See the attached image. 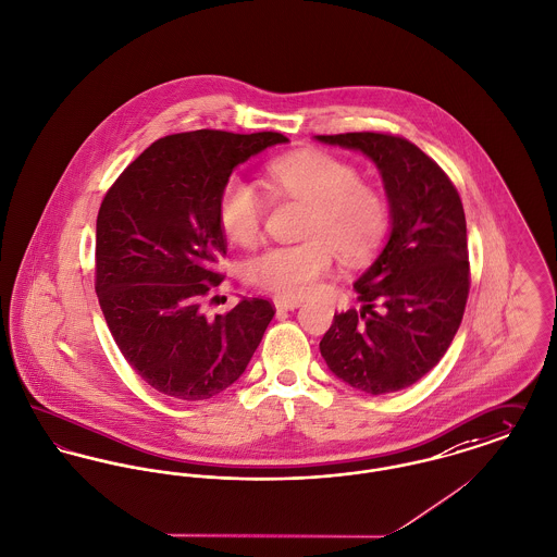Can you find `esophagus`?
Wrapping results in <instances>:
<instances>
[{
	"label": "esophagus",
	"instance_id": "1",
	"mask_svg": "<svg viewBox=\"0 0 557 557\" xmlns=\"http://www.w3.org/2000/svg\"><path fill=\"white\" fill-rule=\"evenodd\" d=\"M276 310H296L301 306V299H292V297H274Z\"/></svg>",
	"mask_w": 557,
	"mask_h": 557
}]
</instances>
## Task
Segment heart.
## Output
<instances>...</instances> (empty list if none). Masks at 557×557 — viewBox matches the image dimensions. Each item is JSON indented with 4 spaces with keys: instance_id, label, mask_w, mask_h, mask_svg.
I'll list each match as a JSON object with an SVG mask.
<instances>
[{
    "instance_id": "obj_1",
    "label": "heart",
    "mask_w": 557,
    "mask_h": 557,
    "mask_svg": "<svg viewBox=\"0 0 557 557\" xmlns=\"http://www.w3.org/2000/svg\"><path fill=\"white\" fill-rule=\"evenodd\" d=\"M268 189L276 198L308 205L301 245L272 247L253 258L247 276L263 292L281 297L310 296L332 270L334 251L342 260H366L386 230L382 198L363 186L359 173L332 153L306 149L283 156L268 166ZM265 205L260 191L243 177H230L218 202L223 234L243 247L261 234Z\"/></svg>"
}]
</instances>
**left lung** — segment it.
<instances>
[{"instance_id":"1","label":"left lung","mask_w":557,"mask_h":557,"mask_svg":"<svg viewBox=\"0 0 557 557\" xmlns=\"http://www.w3.org/2000/svg\"><path fill=\"white\" fill-rule=\"evenodd\" d=\"M314 139L368 156L391 209L388 238L352 285L363 306L335 314L319 344L321 357L357 391L397 393L440 363L460 327L469 296L465 209L444 171L401 137Z\"/></svg>"}]
</instances>
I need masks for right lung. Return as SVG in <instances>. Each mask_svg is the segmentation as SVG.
<instances>
[{"label": "right lung", "instance_id": "right-lung-1", "mask_svg": "<svg viewBox=\"0 0 557 557\" xmlns=\"http://www.w3.org/2000/svg\"><path fill=\"white\" fill-rule=\"evenodd\" d=\"M281 133L194 131L151 144L106 194L97 218V296L113 339L151 388L202 401L232 386L274 317L243 297L207 319L202 297L222 283L218 202L232 171Z\"/></svg>", "mask_w": 557, "mask_h": 557}]
</instances>
